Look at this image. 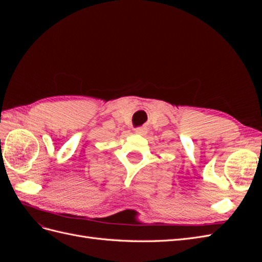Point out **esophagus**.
<instances>
[{
	"instance_id": "esophagus-1",
	"label": "esophagus",
	"mask_w": 262,
	"mask_h": 262,
	"mask_svg": "<svg viewBox=\"0 0 262 262\" xmlns=\"http://www.w3.org/2000/svg\"><path fill=\"white\" fill-rule=\"evenodd\" d=\"M136 132L140 133V134H145L146 133V129L145 128H138V129H136Z\"/></svg>"
}]
</instances>
